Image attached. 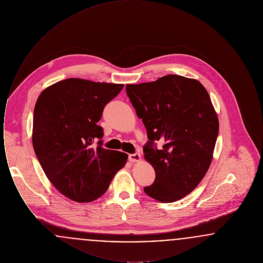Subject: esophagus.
I'll list each match as a JSON object with an SVG mask.
<instances>
[{"label":"esophagus","instance_id":"1","mask_svg":"<svg viewBox=\"0 0 263 263\" xmlns=\"http://www.w3.org/2000/svg\"><path fill=\"white\" fill-rule=\"evenodd\" d=\"M129 161L131 163H136V162H140L141 161V155L139 153L136 154H132V155H129Z\"/></svg>","mask_w":263,"mask_h":263}]
</instances>
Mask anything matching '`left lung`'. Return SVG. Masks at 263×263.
<instances>
[{
  "label": "left lung",
  "mask_w": 263,
  "mask_h": 263,
  "mask_svg": "<svg viewBox=\"0 0 263 263\" xmlns=\"http://www.w3.org/2000/svg\"><path fill=\"white\" fill-rule=\"evenodd\" d=\"M126 93L147 129L144 158L156 172L145 193L163 203L185 197L212 162L219 119L209 93L199 81L178 75L127 84ZM155 140L163 142L162 149L152 148Z\"/></svg>",
  "instance_id": "obj_1"
}]
</instances>
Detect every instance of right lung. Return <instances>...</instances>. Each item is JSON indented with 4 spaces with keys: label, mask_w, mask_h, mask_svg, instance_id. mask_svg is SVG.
Wrapping results in <instances>:
<instances>
[{
    "label": "right lung",
    "mask_w": 263,
    "mask_h": 263,
    "mask_svg": "<svg viewBox=\"0 0 263 263\" xmlns=\"http://www.w3.org/2000/svg\"><path fill=\"white\" fill-rule=\"evenodd\" d=\"M123 84L70 78L43 89L38 97L32 126V145L47 178L71 200L88 203L107 190L128 156L91 144L103 131L97 123L103 107Z\"/></svg>",
    "instance_id": "1"
}]
</instances>
